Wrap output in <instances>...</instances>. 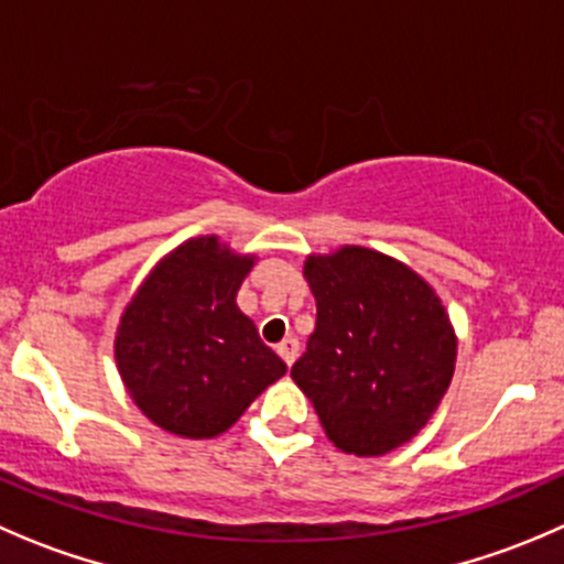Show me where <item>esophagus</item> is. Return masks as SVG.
<instances>
[{
	"mask_svg": "<svg viewBox=\"0 0 564 564\" xmlns=\"http://www.w3.org/2000/svg\"><path fill=\"white\" fill-rule=\"evenodd\" d=\"M278 355H281L283 360H286L289 366L294 364V360H297V355H300V341L294 336H286L283 338L281 344H278Z\"/></svg>",
	"mask_w": 564,
	"mask_h": 564,
	"instance_id": "1",
	"label": "esophagus"
}]
</instances>
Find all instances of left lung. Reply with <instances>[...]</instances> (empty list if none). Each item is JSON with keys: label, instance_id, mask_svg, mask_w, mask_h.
Wrapping results in <instances>:
<instances>
[{"label": "left lung", "instance_id": "left-lung-1", "mask_svg": "<svg viewBox=\"0 0 564 564\" xmlns=\"http://www.w3.org/2000/svg\"><path fill=\"white\" fill-rule=\"evenodd\" d=\"M303 275L316 327L292 380L336 449H399L427 427L455 375L449 311L419 272L364 245L308 253Z\"/></svg>", "mask_w": 564, "mask_h": 564}]
</instances>
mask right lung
<instances>
[{
  "instance_id": "add662e5",
  "label": "right lung",
  "mask_w": 564,
  "mask_h": 564,
  "mask_svg": "<svg viewBox=\"0 0 564 564\" xmlns=\"http://www.w3.org/2000/svg\"><path fill=\"white\" fill-rule=\"evenodd\" d=\"M256 261L217 234L189 237L151 267L126 303L115 366L131 402L165 433L217 438L286 375L237 305Z\"/></svg>"
}]
</instances>
